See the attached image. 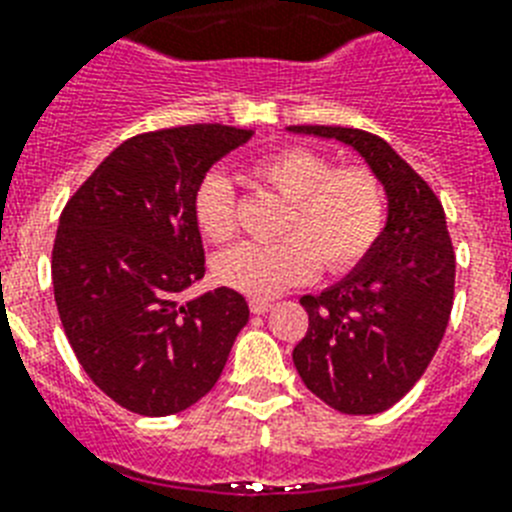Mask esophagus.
I'll list each match as a JSON object with an SVG mask.
<instances>
[{
    "label": "esophagus",
    "mask_w": 512,
    "mask_h": 512,
    "mask_svg": "<svg viewBox=\"0 0 512 512\" xmlns=\"http://www.w3.org/2000/svg\"><path fill=\"white\" fill-rule=\"evenodd\" d=\"M248 306H251L253 314H266V311L272 308V301H266V298H251Z\"/></svg>",
    "instance_id": "esophagus-1"
}]
</instances>
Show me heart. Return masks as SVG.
I'll return each mask as SVG.
<instances>
[{
  "instance_id": "obj_1",
  "label": "heart",
  "mask_w": 512,
  "mask_h": 512,
  "mask_svg": "<svg viewBox=\"0 0 512 512\" xmlns=\"http://www.w3.org/2000/svg\"><path fill=\"white\" fill-rule=\"evenodd\" d=\"M248 180L285 198L282 238L240 243L214 264L217 280L266 298L311 280L322 266L342 274L369 256L387 227V188L366 164L335 167L324 151L287 146L248 167ZM196 225L209 243L235 235V193L222 175L201 180L193 198Z\"/></svg>"
}]
</instances>
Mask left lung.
<instances>
[{"label":"left lung","instance_id":"obj_1","mask_svg":"<svg viewBox=\"0 0 512 512\" xmlns=\"http://www.w3.org/2000/svg\"><path fill=\"white\" fill-rule=\"evenodd\" d=\"M290 130L348 143L387 188L382 238L345 280L322 295H303L308 329L293 350L303 384L329 408L382 413L421 379L450 322L455 251L445 209L379 135L337 125Z\"/></svg>","mask_w":512,"mask_h":512}]
</instances>
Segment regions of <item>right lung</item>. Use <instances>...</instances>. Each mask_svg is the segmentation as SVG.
Here are the masks:
<instances>
[{
    "label": "right lung",
    "instance_id": "1",
    "mask_svg": "<svg viewBox=\"0 0 512 512\" xmlns=\"http://www.w3.org/2000/svg\"><path fill=\"white\" fill-rule=\"evenodd\" d=\"M251 138L219 122L120 143L59 217L52 285L59 319L91 382L141 416H172L204 398L248 322L230 287L183 303L206 272L193 214L209 167Z\"/></svg>",
    "mask_w": 512,
    "mask_h": 512
}]
</instances>
